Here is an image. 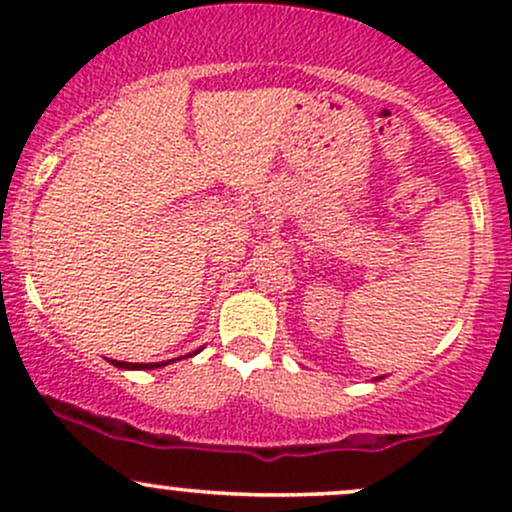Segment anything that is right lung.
<instances>
[{
	"label": "right lung",
	"instance_id": "obj_1",
	"mask_svg": "<svg viewBox=\"0 0 512 512\" xmlns=\"http://www.w3.org/2000/svg\"><path fill=\"white\" fill-rule=\"evenodd\" d=\"M197 354V351H195ZM192 356V354H190ZM175 361V358H173ZM113 366L117 368H125V370H149V368H161V366H168V361H161V363H127V361H110Z\"/></svg>",
	"mask_w": 512,
	"mask_h": 512
}]
</instances>
